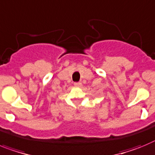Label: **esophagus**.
I'll list each match as a JSON object with an SVG mask.
<instances>
[{
    "instance_id": "esophagus-1",
    "label": "esophagus",
    "mask_w": 155,
    "mask_h": 155,
    "mask_svg": "<svg viewBox=\"0 0 155 155\" xmlns=\"http://www.w3.org/2000/svg\"><path fill=\"white\" fill-rule=\"evenodd\" d=\"M74 85L77 87H82V83H80V82H76V83H74Z\"/></svg>"
}]
</instances>
